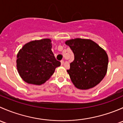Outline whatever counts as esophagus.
Returning <instances> with one entry per match:
<instances>
[{
	"label": "esophagus",
	"mask_w": 123,
	"mask_h": 123,
	"mask_svg": "<svg viewBox=\"0 0 123 123\" xmlns=\"http://www.w3.org/2000/svg\"><path fill=\"white\" fill-rule=\"evenodd\" d=\"M61 65H62L63 64H64V61L63 60H62V61H61Z\"/></svg>",
	"instance_id": "34e87169"
}]
</instances>
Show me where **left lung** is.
<instances>
[{"label":"left lung","mask_w":123,"mask_h":123,"mask_svg":"<svg viewBox=\"0 0 123 123\" xmlns=\"http://www.w3.org/2000/svg\"><path fill=\"white\" fill-rule=\"evenodd\" d=\"M74 55L67 72L77 88L90 89L98 85L106 75L108 58L106 52L91 40L75 38L65 42Z\"/></svg>","instance_id":"1"}]
</instances>
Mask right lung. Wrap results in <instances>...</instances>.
Returning a JSON list of instances; mask_svg holds the SVG:
<instances>
[{"label":"right lung","instance_id":"right-lung-1","mask_svg":"<svg viewBox=\"0 0 123 123\" xmlns=\"http://www.w3.org/2000/svg\"><path fill=\"white\" fill-rule=\"evenodd\" d=\"M50 39L31 41L25 44L17 55V67L19 75L25 82L40 85L61 65L51 50Z\"/></svg>","mask_w":123,"mask_h":123}]
</instances>
